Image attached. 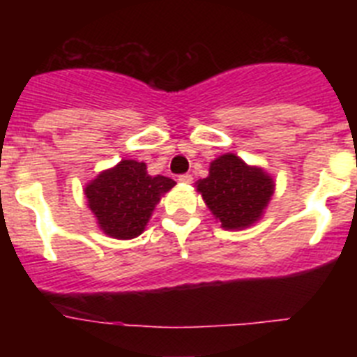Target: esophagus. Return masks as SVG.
Here are the masks:
<instances>
[{"instance_id": "1", "label": "esophagus", "mask_w": 357, "mask_h": 357, "mask_svg": "<svg viewBox=\"0 0 357 357\" xmlns=\"http://www.w3.org/2000/svg\"><path fill=\"white\" fill-rule=\"evenodd\" d=\"M178 182H182V184H191V182H193V176H191V175H181V176H178Z\"/></svg>"}]
</instances>
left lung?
I'll use <instances>...</instances> for the list:
<instances>
[{"label": "left lung", "mask_w": 357, "mask_h": 357, "mask_svg": "<svg viewBox=\"0 0 357 357\" xmlns=\"http://www.w3.org/2000/svg\"><path fill=\"white\" fill-rule=\"evenodd\" d=\"M195 188L222 229L243 230L264 216L275 181L261 166H250L236 153H223L209 164V175Z\"/></svg>", "instance_id": "1"}]
</instances>
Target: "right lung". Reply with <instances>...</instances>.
I'll list each match as a JSON object with an SVG mask.
<instances>
[{
    "label": "right lung",
    "mask_w": 357,
    "mask_h": 357,
    "mask_svg": "<svg viewBox=\"0 0 357 357\" xmlns=\"http://www.w3.org/2000/svg\"><path fill=\"white\" fill-rule=\"evenodd\" d=\"M175 184L168 176L148 175L144 162L123 159L87 182L84 195L103 234L134 239L143 234L160 198Z\"/></svg>",
    "instance_id": "right-lung-1"
}]
</instances>
